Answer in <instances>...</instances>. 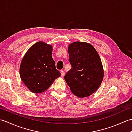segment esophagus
<instances>
[{
  "instance_id": "34e87169",
  "label": "esophagus",
  "mask_w": 132,
  "mask_h": 132,
  "mask_svg": "<svg viewBox=\"0 0 132 132\" xmlns=\"http://www.w3.org/2000/svg\"><path fill=\"white\" fill-rule=\"evenodd\" d=\"M64 72L63 70H61V77H64Z\"/></svg>"
}]
</instances>
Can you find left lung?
Wrapping results in <instances>:
<instances>
[{"instance_id":"8db88e82","label":"left lung","mask_w":132,"mask_h":132,"mask_svg":"<svg viewBox=\"0 0 132 132\" xmlns=\"http://www.w3.org/2000/svg\"><path fill=\"white\" fill-rule=\"evenodd\" d=\"M71 69L64 78L75 96L86 97L94 93L102 83L104 71L102 61L92 45L77 41L68 47Z\"/></svg>"}]
</instances>
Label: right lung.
<instances>
[{
    "label": "right lung",
    "instance_id": "1",
    "mask_svg": "<svg viewBox=\"0 0 132 132\" xmlns=\"http://www.w3.org/2000/svg\"><path fill=\"white\" fill-rule=\"evenodd\" d=\"M52 46L39 41L28 50L20 67V78L29 90L41 93L52 85L61 73L52 57Z\"/></svg>",
    "mask_w": 132,
    "mask_h": 132
}]
</instances>
